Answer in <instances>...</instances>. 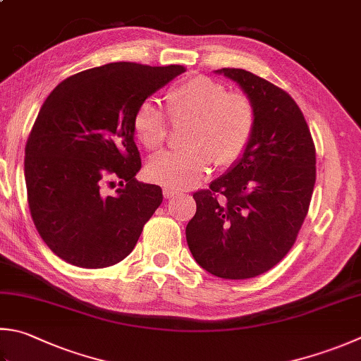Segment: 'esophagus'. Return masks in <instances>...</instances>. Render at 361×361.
Returning a JSON list of instances; mask_svg holds the SVG:
<instances>
[{
    "label": "esophagus",
    "mask_w": 361,
    "mask_h": 361,
    "mask_svg": "<svg viewBox=\"0 0 361 361\" xmlns=\"http://www.w3.org/2000/svg\"><path fill=\"white\" fill-rule=\"evenodd\" d=\"M163 195H165L166 198H173V196L179 195V190L171 188V187H163Z\"/></svg>",
    "instance_id": "esophagus-1"
}]
</instances>
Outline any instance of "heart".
I'll use <instances>...</instances> for the list:
<instances>
[{
	"mask_svg": "<svg viewBox=\"0 0 361 361\" xmlns=\"http://www.w3.org/2000/svg\"><path fill=\"white\" fill-rule=\"evenodd\" d=\"M173 119H195L187 149L160 154L147 165L149 178L171 188L198 183L212 163L228 168L247 152L257 128V106L248 94L229 91L226 85L196 75L166 92ZM168 118L152 99L142 100L133 113L132 128L147 151H159L168 140Z\"/></svg>",
	"mask_w": 361,
	"mask_h": 361,
	"instance_id": "1",
	"label": "heart"
}]
</instances>
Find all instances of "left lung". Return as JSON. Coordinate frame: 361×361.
I'll return each mask as SVG.
<instances>
[{
	"label": "left lung",
	"mask_w": 361,
	"mask_h": 361,
	"mask_svg": "<svg viewBox=\"0 0 361 361\" xmlns=\"http://www.w3.org/2000/svg\"><path fill=\"white\" fill-rule=\"evenodd\" d=\"M257 106V128L228 174L193 193L185 234L193 257L224 280L262 275L294 247L316 183V147L289 94L243 69L220 71Z\"/></svg>",
	"instance_id": "obj_1"
}]
</instances>
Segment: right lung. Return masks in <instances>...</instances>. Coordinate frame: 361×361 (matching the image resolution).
<instances>
[{
    "instance_id": "right-lung-1",
    "label": "right lung",
    "mask_w": 361,
    "mask_h": 361,
    "mask_svg": "<svg viewBox=\"0 0 361 361\" xmlns=\"http://www.w3.org/2000/svg\"><path fill=\"white\" fill-rule=\"evenodd\" d=\"M182 72L110 63L61 81L44 102L25 146L26 193L39 235L63 261L104 269L132 253L163 201L159 185L135 179L133 113Z\"/></svg>"
}]
</instances>
